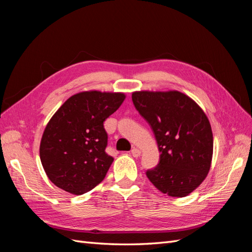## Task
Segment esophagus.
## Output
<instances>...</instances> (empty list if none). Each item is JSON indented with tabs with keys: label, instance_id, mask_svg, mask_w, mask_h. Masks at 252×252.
I'll use <instances>...</instances> for the list:
<instances>
[{
	"label": "esophagus",
	"instance_id": "obj_1",
	"mask_svg": "<svg viewBox=\"0 0 252 252\" xmlns=\"http://www.w3.org/2000/svg\"><path fill=\"white\" fill-rule=\"evenodd\" d=\"M131 155L134 158H139L141 156V150L138 148H132L131 149Z\"/></svg>",
	"mask_w": 252,
	"mask_h": 252
}]
</instances>
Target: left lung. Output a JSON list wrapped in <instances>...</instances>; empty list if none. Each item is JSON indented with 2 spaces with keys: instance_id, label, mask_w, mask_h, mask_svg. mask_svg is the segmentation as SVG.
<instances>
[{
  "instance_id": "left-lung-1",
  "label": "left lung",
  "mask_w": 252,
  "mask_h": 252,
  "mask_svg": "<svg viewBox=\"0 0 252 252\" xmlns=\"http://www.w3.org/2000/svg\"><path fill=\"white\" fill-rule=\"evenodd\" d=\"M132 102L150 125L161 152L147 178L167 195H188L210 169L213 136L208 118L192 98L175 90L135 91Z\"/></svg>"
}]
</instances>
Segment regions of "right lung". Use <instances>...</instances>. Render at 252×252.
<instances>
[{
    "label": "right lung",
    "mask_w": 252,
    "mask_h": 252,
    "mask_svg": "<svg viewBox=\"0 0 252 252\" xmlns=\"http://www.w3.org/2000/svg\"><path fill=\"white\" fill-rule=\"evenodd\" d=\"M125 97L121 93L84 91L53 114L40 145L43 168L53 184L80 195L104 180L113 162L105 151L108 135L104 122Z\"/></svg>",
    "instance_id": "1"
}]
</instances>
